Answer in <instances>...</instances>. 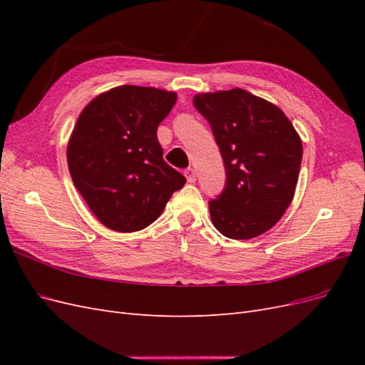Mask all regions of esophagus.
<instances>
[{"label": "esophagus", "mask_w": 365, "mask_h": 365, "mask_svg": "<svg viewBox=\"0 0 365 365\" xmlns=\"http://www.w3.org/2000/svg\"><path fill=\"white\" fill-rule=\"evenodd\" d=\"M184 175H185V178H187V181H189V182H195L196 181V172L192 168L187 169L184 172Z\"/></svg>", "instance_id": "obj_1"}]
</instances>
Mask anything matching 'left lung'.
Listing matches in <instances>:
<instances>
[{"instance_id":"left-lung-1","label":"left lung","mask_w":365,"mask_h":365,"mask_svg":"<svg viewBox=\"0 0 365 365\" xmlns=\"http://www.w3.org/2000/svg\"><path fill=\"white\" fill-rule=\"evenodd\" d=\"M193 105L224 158L227 185L208 202L219 233L247 240L267 233L294 200L303 145L279 106L242 88L202 93Z\"/></svg>"}]
</instances>
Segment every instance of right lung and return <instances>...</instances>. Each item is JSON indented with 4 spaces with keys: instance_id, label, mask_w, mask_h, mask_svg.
Wrapping results in <instances>:
<instances>
[{
    "instance_id": "obj_1",
    "label": "right lung",
    "mask_w": 365,
    "mask_h": 365,
    "mask_svg": "<svg viewBox=\"0 0 365 365\" xmlns=\"http://www.w3.org/2000/svg\"><path fill=\"white\" fill-rule=\"evenodd\" d=\"M176 93L121 85L94 97L71 132V180L101 222L134 233L157 220L185 178L163 160L157 129Z\"/></svg>"
}]
</instances>
